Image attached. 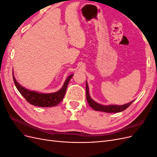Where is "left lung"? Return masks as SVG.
<instances>
[{
	"instance_id": "left-lung-1",
	"label": "left lung",
	"mask_w": 157,
	"mask_h": 157,
	"mask_svg": "<svg viewBox=\"0 0 157 157\" xmlns=\"http://www.w3.org/2000/svg\"><path fill=\"white\" fill-rule=\"evenodd\" d=\"M86 97L89 103V105L91 106L96 111H101L104 112H107V113H116V112H121L122 111H124V109H126L128 106H129L130 104L132 103L130 102L128 104H126V105H121V106H118V105H108V106H104V105H101L97 103L96 102L94 101L92 99L90 98L89 94H88V88L86 84Z\"/></svg>"
}]
</instances>
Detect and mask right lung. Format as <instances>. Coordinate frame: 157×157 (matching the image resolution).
I'll list each match as a JSON object with an SVG mask.
<instances>
[{"label": "right lung", "instance_id": "right-lung-1", "mask_svg": "<svg viewBox=\"0 0 157 157\" xmlns=\"http://www.w3.org/2000/svg\"><path fill=\"white\" fill-rule=\"evenodd\" d=\"M72 75L66 80L63 88H61L59 91L53 94H39L34 92H30L21 87L16 81V79L13 77L14 83L16 84V87L19 91L23 95L28 102H29L33 105L41 107H50L56 106L57 105L62 101L63 98L66 90V88L67 86L68 82L71 78L72 77Z\"/></svg>", "mask_w": 157, "mask_h": 157}]
</instances>
